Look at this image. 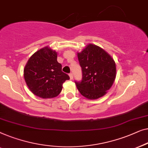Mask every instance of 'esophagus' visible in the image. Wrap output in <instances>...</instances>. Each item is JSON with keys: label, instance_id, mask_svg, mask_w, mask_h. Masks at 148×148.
<instances>
[{"label": "esophagus", "instance_id": "obj_1", "mask_svg": "<svg viewBox=\"0 0 148 148\" xmlns=\"http://www.w3.org/2000/svg\"><path fill=\"white\" fill-rule=\"evenodd\" d=\"M69 76H70V80H72V79H73V74H72V73H70L69 74Z\"/></svg>", "mask_w": 148, "mask_h": 148}]
</instances>
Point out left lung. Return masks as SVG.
Here are the masks:
<instances>
[{"instance_id":"1","label":"left lung","mask_w":148,"mask_h":148,"mask_svg":"<svg viewBox=\"0 0 148 148\" xmlns=\"http://www.w3.org/2000/svg\"><path fill=\"white\" fill-rule=\"evenodd\" d=\"M77 55L82 72V80L75 82L79 92L90 100L103 97L116 78L113 58L101 47L92 43Z\"/></svg>"}]
</instances>
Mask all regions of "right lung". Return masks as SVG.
I'll list each match as a JSON object with an SVG mask.
<instances>
[{"instance_id":"add662e5","label":"right lung","mask_w":148,"mask_h":148,"mask_svg":"<svg viewBox=\"0 0 148 148\" xmlns=\"http://www.w3.org/2000/svg\"><path fill=\"white\" fill-rule=\"evenodd\" d=\"M58 53L46 46L31 56L24 68V78L33 94L42 99L56 97L61 92L62 84L69 80L62 71L57 61Z\"/></svg>"}]
</instances>
